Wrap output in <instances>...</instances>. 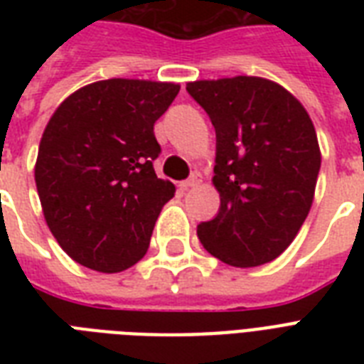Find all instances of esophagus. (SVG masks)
Listing matches in <instances>:
<instances>
[{"label":"esophagus","mask_w":364,"mask_h":364,"mask_svg":"<svg viewBox=\"0 0 364 364\" xmlns=\"http://www.w3.org/2000/svg\"><path fill=\"white\" fill-rule=\"evenodd\" d=\"M200 181H202V176H200L198 171H194L193 176L188 177L187 181L181 183V188H185V191H187V188H193V187H196Z\"/></svg>","instance_id":"obj_1"}]
</instances>
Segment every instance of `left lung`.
Wrapping results in <instances>:
<instances>
[{
	"instance_id": "left-lung-1",
	"label": "left lung",
	"mask_w": 364,
	"mask_h": 364,
	"mask_svg": "<svg viewBox=\"0 0 364 364\" xmlns=\"http://www.w3.org/2000/svg\"><path fill=\"white\" fill-rule=\"evenodd\" d=\"M210 115L217 151L215 219L200 223L205 251L236 268L270 262L310 213L321 151L308 111L282 85L238 75L187 82Z\"/></svg>"
}]
</instances>
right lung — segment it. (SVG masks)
Here are the masks:
<instances>
[{"mask_svg": "<svg viewBox=\"0 0 364 364\" xmlns=\"http://www.w3.org/2000/svg\"><path fill=\"white\" fill-rule=\"evenodd\" d=\"M179 88L107 79L75 90L50 117L37 153V193L50 232L79 264L115 274L147 253L176 193L154 173V122Z\"/></svg>", "mask_w": 364, "mask_h": 364, "instance_id": "add662e5", "label": "right lung"}]
</instances>
